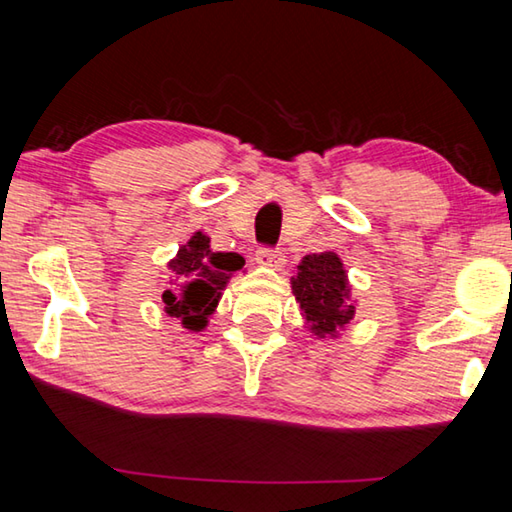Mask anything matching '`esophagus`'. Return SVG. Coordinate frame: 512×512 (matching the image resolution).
Wrapping results in <instances>:
<instances>
[{
	"label": "esophagus",
	"instance_id": "34e87169",
	"mask_svg": "<svg viewBox=\"0 0 512 512\" xmlns=\"http://www.w3.org/2000/svg\"><path fill=\"white\" fill-rule=\"evenodd\" d=\"M255 259H257L259 266L275 268V271H280V268L287 264V259H284V253L280 248H259Z\"/></svg>",
	"mask_w": 512,
	"mask_h": 512
}]
</instances>
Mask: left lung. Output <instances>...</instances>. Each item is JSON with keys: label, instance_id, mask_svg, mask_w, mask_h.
I'll return each instance as SVG.
<instances>
[{"label": "left lung", "instance_id": "obj_1", "mask_svg": "<svg viewBox=\"0 0 512 512\" xmlns=\"http://www.w3.org/2000/svg\"><path fill=\"white\" fill-rule=\"evenodd\" d=\"M291 291L307 329L318 339H339L354 320L357 302L352 300L348 271L332 250L302 257L298 275L291 277Z\"/></svg>", "mask_w": 512, "mask_h": 512}]
</instances>
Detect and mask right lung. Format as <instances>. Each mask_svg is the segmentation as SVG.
I'll return each mask as SVG.
<instances>
[{
	"instance_id": "right-lung-1",
	"label": "right lung",
	"mask_w": 512,
	"mask_h": 512,
	"mask_svg": "<svg viewBox=\"0 0 512 512\" xmlns=\"http://www.w3.org/2000/svg\"><path fill=\"white\" fill-rule=\"evenodd\" d=\"M176 273V287L162 293L164 311L178 318L189 332H203L235 271L244 268L237 253H216L205 232H194L169 262Z\"/></svg>"
}]
</instances>
